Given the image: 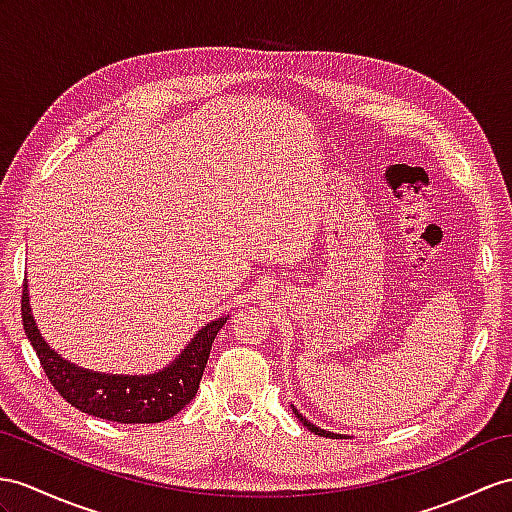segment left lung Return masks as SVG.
I'll return each mask as SVG.
<instances>
[{"label": "left lung", "instance_id": "obj_1", "mask_svg": "<svg viewBox=\"0 0 512 512\" xmlns=\"http://www.w3.org/2000/svg\"><path fill=\"white\" fill-rule=\"evenodd\" d=\"M293 410H295V408H293ZM295 415H297V419H299V421H302V423H304V426H306V428H308L310 432H315V434H319V436H336V434H332V432H326V430H321V428L313 426V423H310L308 419H304L302 415H299V413H297V410H295Z\"/></svg>", "mask_w": 512, "mask_h": 512}]
</instances>
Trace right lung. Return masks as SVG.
Wrapping results in <instances>:
<instances>
[{
    "mask_svg": "<svg viewBox=\"0 0 512 512\" xmlns=\"http://www.w3.org/2000/svg\"><path fill=\"white\" fill-rule=\"evenodd\" d=\"M21 319L49 384L62 400L86 415L119 423H160L178 415L195 397L210 347L228 321L223 317L199 330L184 354L165 371L154 376H108L80 369L49 350L30 313L28 284H23L21 293Z\"/></svg>",
    "mask_w": 512,
    "mask_h": 512,
    "instance_id": "add662e5",
    "label": "right lung"
}]
</instances>
